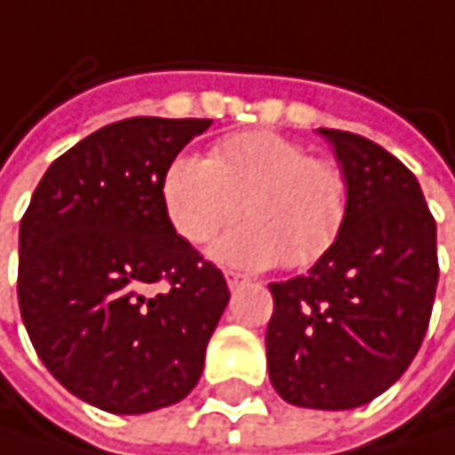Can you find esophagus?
<instances>
[{"label":"esophagus","instance_id":"obj_1","mask_svg":"<svg viewBox=\"0 0 455 455\" xmlns=\"http://www.w3.org/2000/svg\"><path fill=\"white\" fill-rule=\"evenodd\" d=\"M225 279H228V287H230V290H235V287H241V284L249 282V279H246L243 274H238V271H225Z\"/></svg>","mask_w":455,"mask_h":455}]
</instances>
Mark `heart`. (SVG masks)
Wrapping results in <instances>:
<instances>
[{
  "label": "heart",
  "mask_w": 455,
  "mask_h": 455,
  "mask_svg": "<svg viewBox=\"0 0 455 455\" xmlns=\"http://www.w3.org/2000/svg\"><path fill=\"white\" fill-rule=\"evenodd\" d=\"M163 212L187 243H206L241 214L209 255L238 268H307L342 235L350 214L345 171L268 130L217 140L209 156L179 154L160 179Z\"/></svg>",
  "instance_id": "b5f03b06"
}]
</instances>
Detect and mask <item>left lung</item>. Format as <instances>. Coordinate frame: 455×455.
Returning <instances> with one entry per match:
<instances>
[{"mask_svg": "<svg viewBox=\"0 0 455 455\" xmlns=\"http://www.w3.org/2000/svg\"><path fill=\"white\" fill-rule=\"evenodd\" d=\"M317 132L347 176L350 214L309 274L268 284V377L287 404L353 410L420 350L440 279L437 225L394 154L353 132Z\"/></svg>", "mask_w": 455, "mask_h": 455, "instance_id": "obj_1", "label": "left lung"}]
</instances>
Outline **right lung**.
<instances>
[{
  "instance_id": "add662e5",
  "label": "right lung",
  "mask_w": 455,
  "mask_h": 455,
  "mask_svg": "<svg viewBox=\"0 0 455 455\" xmlns=\"http://www.w3.org/2000/svg\"><path fill=\"white\" fill-rule=\"evenodd\" d=\"M212 119L108 124L45 171L18 233V307L45 369L81 402L143 415L181 402L230 301L171 228L160 179Z\"/></svg>"
}]
</instances>
